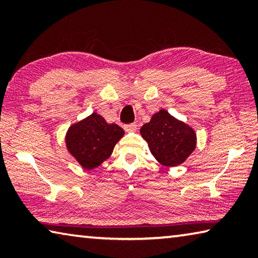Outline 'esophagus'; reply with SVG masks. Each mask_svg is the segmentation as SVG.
I'll return each instance as SVG.
<instances>
[{
  "label": "esophagus",
  "instance_id": "34e87169",
  "mask_svg": "<svg viewBox=\"0 0 258 258\" xmlns=\"http://www.w3.org/2000/svg\"><path fill=\"white\" fill-rule=\"evenodd\" d=\"M124 130L126 131V132H134V131H137V123H132V124L125 125L124 126Z\"/></svg>",
  "mask_w": 258,
  "mask_h": 258
}]
</instances>
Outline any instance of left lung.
I'll return each instance as SVG.
<instances>
[{
    "instance_id": "1",
    "label": "left lung",
    "mask_w": 258,
    "mask_h": 258,
    "mask_svg": "<svg viewBox=\"0 0 258 258\" xmlns=\"http://www.w3.org/2000/svg\"><path fill=\"white\" fill-rule=\"evenodd\" d=\"M140 133L148 142L152 156L166 167H176L184 163L197 145L195 130L165 109L152 115Z\"/></svg>"
}]
</instances>
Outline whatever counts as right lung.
Listing matches in <instances>:
<instances>
[{"instance_id": "obj_1", "label": "right lung", "mask_w": 258, "mask_h": 258, "mask_svg": "<svg viewBox=\"0 0 258 258\" xmlns=\"http://www.w3.org/2000/svg\"><path fill=\"white\" fill-rule=\"evenodd\" d=\"M124 137L117 124H108L101 115L93 112L68 128L64 138L69 154L83 168L94 169L111 156L116 143Z\"/></svg>"}]
</instances>
